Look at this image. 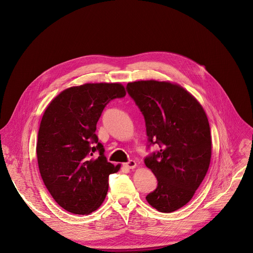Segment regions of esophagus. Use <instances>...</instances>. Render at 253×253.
<instances>
[{
    "label": "esophagus",
    "mask_w": 253,
    "mask_h": 253,
    "mask_svg": "<svg viewBox=\"0 0 253 253\" xmlns=\"http://www.w3.org/2000/svg\"><path fill=\"white\" fill-rule=\"evenodd\" d=\"M124 166H125L126 168H128V169H135L136 166H137V163H136L135 161H133V160H130V161H128L127 163H125Z\"/></svg>",
    "instance_id": "esophagus-1"
}]
</instances>
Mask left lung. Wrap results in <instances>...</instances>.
<instances>
[{
  "label": "left lung",
  "instance_id": "1",
  "mask_svg": "<svg viewBox=\"0 0 253 253\" xmlns=\"http://www.w3.org/2000/svg\"><path fill=\"white\" fill-rule=\"evenodd\" d=\"M145 119L149 145L160 150L144 163L158 179L147 202L160 212L171 213L194 197L209 169L211 134L201 104L178 84L135 81L126 85Z\"/></svg>",
  "mask_w": 253,
  "mask_h": 253
}]
</instances>
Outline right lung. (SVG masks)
<instances>
[{
  "label": "right lung",
  "mask_w": 253,
  "mask_h": 253,
  "mask_svg": "<svg viewBox=\"0 0 253 253\" xmlns=\"http://www.w3.org/2000/svg\"><path fill=\"white\" fill-rule=\"evenodd\" d=\"M120 83H86L65 89L48 105L37 142L43 182L59 206L74 214H89L104 202L109 175L120 165L107 161L95 135L106 105L124 98Z\"/></svg>",
  "instance_id": "1"
}]
</instances>
